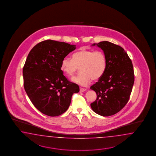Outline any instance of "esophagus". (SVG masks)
Here are the masks:
<instances>
[{
    "mask_svg": "<svg viewBox=\"0 0 156 156\" xmlns=\"http://www.w3.org/2000/svg\"><path fill=\"white\" fill-rule=\"evenodd\" d=\"M87 89H85V88H80V92H83V91H86Z\"/></svg>",
    "mask_w": 156,
    "mask_h": 156,
    "instance_id": "1",
    "label": "esophagus"
}]
</instances>
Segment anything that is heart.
<instances>
[{"label":"heart","instance_id":"obj_1","mask_svg":"<svg viewBox=\"0 0 156 156\" xmlns=\"http://www.w3.org/2000/svg\"><path fill=\"white\" fill-rule=\"evenodd\" d=\"M106 67L107 60L104 52L86 49H80L74 52L72 59L64 58L61 63L62 70L68 76H73L80 69L81 73L72 80L82 86L89 85L92 80H99Z\"/></svg>","mask_w":156,"mask_h":156}]
</instances>
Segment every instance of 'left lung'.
Returning <instances> with one entry per match:
<instances>
[{
  "instance_id": "obj_1",
  "label": "left lung",
  "mask_w": 156,
  "mask_h": 156,
  "mask_svg": "<svg viewBox=\"0 0 156 156\" xmlns=\"http://www.w3.org/2000/svg\"><path fill=\"white\" fill-rule=\"evenodd\" d=\"M103 51L107 60L104 75L90 87L97 94L91 104L93 110L108 117L117 113L128 103L134 82L132 62L122 47L108 41L94 43Z\"/></svg>"
}]
</instances>
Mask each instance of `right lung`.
I'll return each mask as SVG.
<instances>
[{"label": "right lung", "mask_w": 156, "mask_h": 156, "mask_svg": "<svg viewBox=\"0 0 156 156\" xmlns=\"http://www.w3.org/2000/svg\"><path fill=\"white\" fill-rule=\"evenodd\" d=\"M76 45L53 40L36 44L28 54L23 69L24 87L34 106L43 114L55 117L64 113L78 85L70 82L61 70L62 59Z\"/></svg>", "instance_id": "add662e5"}]
</instances>
